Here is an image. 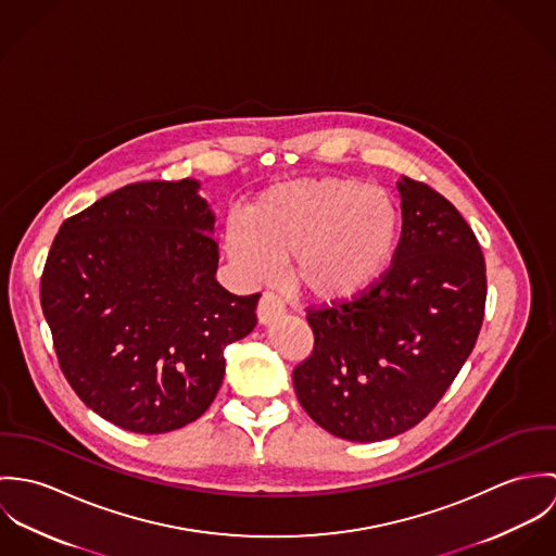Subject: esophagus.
Wrapping results in <instances>:
<instances>
[{"label":"esophagus","instance_id":"34e87169","mask_svg":"<svg viewBox=\"0 0 556 556\" xmlns=\"http://www.w3.org/2000/svg\"><path fill=\"white\" fill-rule=\"evenodd\" d=\"M285 315V302L274 295V293H263L261 295V302H258V308H256V317L263 323V325H269L274 320Z\"/></svg>","mask_w":556,"mask_h":556}]
</instances>
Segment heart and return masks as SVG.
<instances>
[{"instance_id": "obj_1", "label": "heart", "mask_w": 556, "mask_h": 556, "mask_svg": "<svg viewBox=\"0 0 556 556\" xmlns=\"http://www.w3.org/2000/svg\"><path fill=\"white\" fill-rule=\"evenodd\" d=\"M400 238L396 201L344 177L278 184L225 227L227 254L248 280L269 282L291 258L295 285L327 304L368 293L392 267Z\"/></svg>"}]
</instances>
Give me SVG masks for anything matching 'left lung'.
<instances>
[{
	"label": "left lung",
	"mask_w": 556,
	"mask_h": 556,
	"mask_svg": "<svg viewBox=\"0 0 556 556\" xmlns=\"http://www.w3.org/2000/svg\"><path fill=\"white\" fill-rule=\"evenodd\" d=\"M402 238L388 274L362 298L308 308L311 357L293 370L304 410L333 437L370 443L417 426L476 346L485 263L460 212L402 177Z\"/></svg>",
	"instance_id": "1"
}]
</instances>
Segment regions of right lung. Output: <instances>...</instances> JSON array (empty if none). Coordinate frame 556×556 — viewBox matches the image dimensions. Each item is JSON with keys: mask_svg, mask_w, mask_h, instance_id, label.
Returning <instances> with one entry per match:
<instances>
[{"mask_svg": "<svg viewBox=\"0 0 556 556\" xmlns=\"http://www.w3.org/2000/svg\"><path fill=\"white\" fill-rule=\"evenodd\" d=\"M199 181H137L60 227L40 304L60 368L106 421L162 434L199 419L225 377V346L256 325L261 293L216 280L214 214Z\"/></svg>", "mask_w": 556, "mask_h": 556, "instance_id": "obj_1", "label": "right lung"}]
</instances>
